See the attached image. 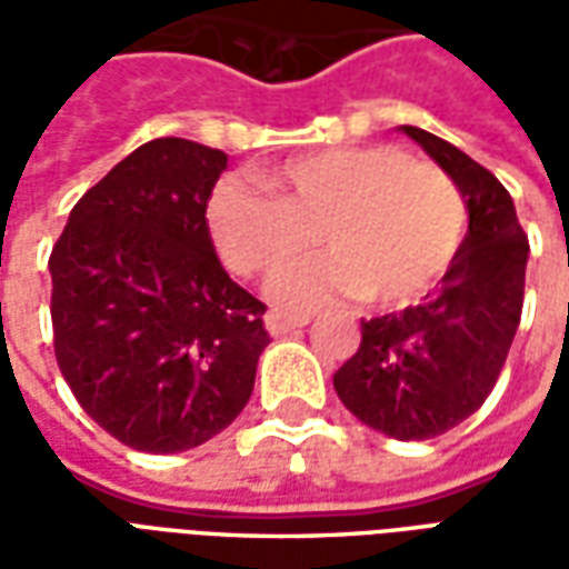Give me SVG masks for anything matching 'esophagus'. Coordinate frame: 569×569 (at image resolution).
I'll return each mask as SVG.
<instances>
[{
    "mask_svg": "<svg viewBox=\"0 0 569 569\" xmlns=\"http://www.w3.org/2000/svg\"><path fill=\"white\" fill-rule=\"evenodd\" d=\"M308 317H289L283 310H268V317H264V326L271 335H289L301 326H308Z\"/></svg>",
    "mask_w": 569,
    "mask_h": 569,
    "instance_id": "obj_1",
    "label": "esophagus"
}]
</instances>
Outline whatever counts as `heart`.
<instances>
[{
	"instance_id": "1",
	"label": "heart",
	"mask_w": 569,
	"mask_h": 569,
	"mask_svg": "<svg viewBox=\"0 0 569 569\" xmlns=\"http://www.w3.org/2000/svg\"><path fill=\"white\" fill-rule=\"evenodd\" d=\"M261 186L222 179L207 200V228L240 277H273L313 240L329 249L273 283L283 308H326L338 298L406 308L463 252L469 210L457 182L393 146L308 151L268 167Z\"/></svg>"
}]
</instances>
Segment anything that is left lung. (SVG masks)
Wrapping results in <instances>:
<instances>
[{
	"label": "left lung",
	"mask_w": 569,
	"mask_h": 569,
	"mask_svg": "<svg viewBox=\"0 0 569 569\" xmlns=\"http://www.w3.org/2000/svg\"><path fill=\"white\" fill-rule=\"evenodd\" d=\"M402 130L457 182L469 231L427 301L362 320V345L335 371V393L366 427L423 441L476 415L493 390L521 322L530 247L497 176L441 137Z\"/></svg>",
	"instance_id": "1"
}]
</instances>
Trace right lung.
Wrapping results in <instances>:
<instances>
[{
  "label": "right lung",
  "mask_w": 569,
  "mask_h": 569,
  "mask_svg": "<svg viewBox=\"0 0 569 569\" xmlns=\"http://www.w3.org/2000/svg\"><path fill=\"white\" fill-rule=\"evenodd\" d=\"M224 167L200 142H146L81 194L48 259L57 366L88 418L137 451L219 436L271 341L207 228Z\"/></svg>",
  "instance_id": "obj_1"
}]
</instances>
